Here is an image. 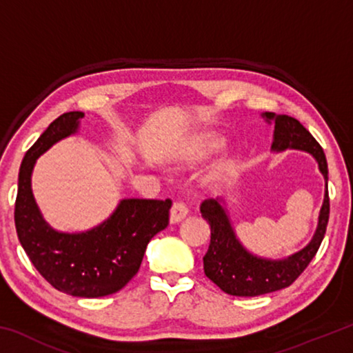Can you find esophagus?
I'll list each match as a JSON object with an SVG mask.
<instances>
[{
	"instance_id": "34e87169",
	"label": "esophagus",
	"mask_w": 353,
	"mask_h": 353,
	"mask_svg": "<svg viewBox=\"0 0 353 353\" xmlns=\"http://www.w3.org/2000/svg\"><path fill=\"white\" fill-rule=\"evenodd\" d=\"M188 214V207L182 204V202H176L174 205L171 207V212H170V223L171 224H177L187 218Z\"/></svg>"
}]
</instances>
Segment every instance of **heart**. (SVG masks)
Masks as SVG:
<instances>
[{
  "label": "heart",
  "instance_id": "1",
  "mask_svg": "<svg viewBox=\"0 0 353 353\" xmlns=\"http://www.w3.org/2000/svg\"><path fill=\"white\" fill-rule=\"evenodd\" d=\"M224 146L223 139H219L218 135L214 134H204L193 137L183 143V145L177 149L174 157V163L181 168H190V166H194L201 162H204L208 157H212L213 154H216L221 148ZM225 166H221L216 171V177L223 174Z\"/></svg>",
  "mask_w": 353,
  "mask_h": 353
}]
</instances>
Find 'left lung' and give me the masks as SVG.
I'll return each mask as SVG.
<instances>
[{"label": "left lung", "mask_w": 353, "mask_h": 353, "mask_svg": "<svg viewBox=\"0 0 353 353\" xmlns=\"http://www.w3.org/2000/svg\"><path fill=\"white\" fill-rule=\"evenodd\" d=\"M268 123H274V141L271 149L274 152H282L285 149H297L308 152L318 162L321 174L324 176L325 191L322 202L318 227L312 240L305 248L294 252L286 259H263L243 246L235 234L232 221L227 214L225 201L207 199L201 204V213L210 224V246L204 256V272L214 285L230 296L254 297L268 294L290 286L305 271L308 263L318 252L324 240L330 202H328V168L325 154L313 135L288 115H276L266 112L261 115Z\"/></svg>", "instance_id": "1"}]
</instances>
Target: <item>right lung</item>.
<instances>
[{"label":"right lung","mask_w":353,"mask_h":353,"mask_svg":"<svg viewBox=\"0 0 353 353\" xmlns=\"http://www.w3.org/2000/svg\"><path fill=\"white\" fill-rule=\"evenodd\" d=\"M82 112L54 119L23 159L15 201V229L23 249L41 277L74 297H103L126 286L140 270L148 243L168 225L171 201L121 199L103 223L68 234L46 223L34 199L35 162L52 145L79 129Z\"/></svg>","instance_id":"1"}]
</instances>
